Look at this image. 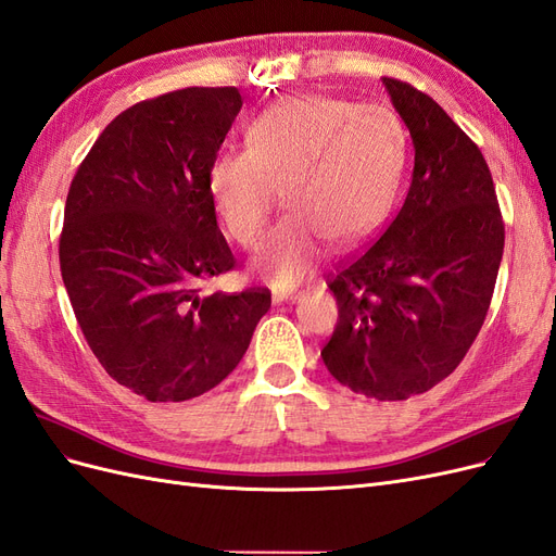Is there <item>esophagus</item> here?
I'll use <instances>...</instances> for the list:
<instances>
[{
    "mask_svg": "<svg viewBox=\"0 0 556 556\" xmlns=\"http://www.w3.org/2000/svg\"><path fill=\"white\" fill-rule=\"evenodd\" d=\"M304 292H274V304H282V301H299Z\"/></svg>",
    "mask_w": 556,
    "mask_h": 556,
    "instance_id": "1",
    "label": "esophagus"
}]
</instances>
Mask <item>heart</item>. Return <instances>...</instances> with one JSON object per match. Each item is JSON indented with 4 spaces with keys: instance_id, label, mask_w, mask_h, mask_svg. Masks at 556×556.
Returning <instances> with one entry per match:
<instances>
[{
    "instance_id": "obj_1",
    "label": "heart",
    "mask_w": 556,
    "mask_h": 556,
    "mask_svg": "<svg viewBox=\"0 0 556 556\" xmlns=\"http://www.w3.org/2000/svg\"><path fill=\"white\" fill-rule=\"evenodd\" d=\"M406 169V131L380 104L296 97L248 125V148H227L208 166V194L227 237L262 239L278 185L288 213L268 231L257 271L278 290L304 280L325 241L350 248L382 225Z\"/></svg>"
}]
</instances>
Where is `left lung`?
Masks as SVG:
<instances>
[{"mask_svg": "<svg viewBox=\"0 0 556 556\" xmlns=\"http://www.w3.org/2000/svg\"><path fill=\"white\" fill-rule=\"evenodd\" d=\"M410 131L415 166L401 211L329 280L339 325L323 348L352 392L403 401L447 378L490 311L503 217L480 148L425 92L382 78Z\"/></svg>", "mask_w": 556, "mask_h": 556, "instance_id": "left-lung-1", "label": "left lung"}]
</instances>
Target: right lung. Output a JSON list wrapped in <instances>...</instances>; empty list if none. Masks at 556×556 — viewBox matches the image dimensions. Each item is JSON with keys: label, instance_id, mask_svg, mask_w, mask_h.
Returning a JSON list of instances; mask_svg holds the SVG:
<instances>
[{"label": "right lung", "instance_id": "1", "mask_svg": "<svg viewBox=\"0 0 556 556\" xmlns=\"http://www.w3.org/2000/svg\"><path fill=\"white\" fill-rule=\"evenodd\" d=\"M243 106L237 88L139 102L99 134L72 180L60 268L83 336L106 374L148 401L220 384L271 308V292L201 294L233 266L208 166Z\"/></svg>", "mask_w": 556, "mask_h": 556}]
</instances>
